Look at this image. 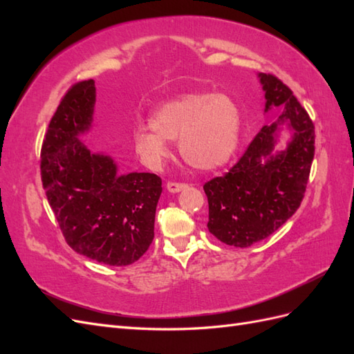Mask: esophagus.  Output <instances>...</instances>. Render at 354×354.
I'll use <instances>...</instances> for the list:
<instances>
[{
    "instance_id": "1",
    "label": "esophagus",
    "mask_w": 354,
    "mask_h": 354,
    "mask_svg": "<svg viewBox=\"0 0 354 354\" xmlns=\"http://www.w3.org/2000/svg\"><path fill=\"white\" fill-rule=\"evenodd\" d=\"M186 187H187V185L176 183V181H168L167 183V189H168V192H171V194H178V192H181Z\"/></svg>"
}]
</instances>
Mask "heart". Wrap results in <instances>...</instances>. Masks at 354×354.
<instances>
[{"mask_svg":"<svg viewBox=\"0 0 354 354\" xmlns=\"http://www.w3.org/2000/svg\"><path fill=\"white\" fill-rule=\"evenodd\" d=\"M241 111L230 95L208 91L189 93L165 102L151 116V127L133 131L134 151L152 169L162 168L169 158L168 142L178 138V151L198 169H216L236 151Z\"/></svg>","mask_w":354,"mask_h":354,"instance_id":"obj_1","label":"heart"}]
</instances>
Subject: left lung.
<instances>
[{"mask_svg": "<svg viewBox=\"0 0 354 354\" xmlns=\"http://www.w3.org/2000/svg\"><path fill=\"white\" fill-rule=\"evenodd\" d=\"M266 108H282L264 125L229 173L203 185L208 198V230L218 241L248 248L269 238L294 216L304 198L315 156V125L292 91L270 73H259ZM292 137L276 149L281 125Z\"/></svg>", "mask_w": 354, "mask_h": 354, "instance_id": "1", "label": "left lung"}]
</instances>
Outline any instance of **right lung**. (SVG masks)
Returning a JSON list of instances; mask_svg holds the SVG:
<instances>
[{"instance_id": "add662e5", "label": "right lung", "mask_w": 354, "mask_h": 354, "mask_svg": "<svg viewBox=\"0 0 354 354\" xmlns=\"http://www.w3.org/2000/svg\"><path fill=\"white\" fill-rule=\"evenodd\" d=\"M93 80L72 85L53 115L41 149V180L60 230L73 251L108 266L137 261L153 241L162 180L120 174L112 156L80 136L93 124Z\"/></svg>"}]
</instances>
